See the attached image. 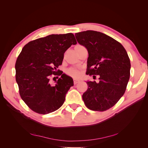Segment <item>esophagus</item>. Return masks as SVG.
Wrapping results in <instances>:
<instances>
[{
  "label": "esophagus",
  "mask_w": 148,
  "mask_h": 148,
  "mask_svg": "<svg viewBox=\"0 0 148 148\" xmlns=\"http://www.w3.org/2000/svg\"><path fill=\"white\" fill-rule=\"evenodd\" d=\"M79 82V80H78V79H73V83H74V84H77Z\"/></svg>",
  "instance_id": "34e87169"
}]
</instances>
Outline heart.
Instances as JSON below:
<instances>
[{
	"label": "heart",
	"instance_id": "1",
	"mask_svg": "<svg viewBox=\"0 0 148 148\" xmlns=\"http://www.w3.org/2000/svg\"><path fill=\"white\" fill-rule=\"evenodd\" d=\"M66 74L71 77L78 78L82 75V71L81 70L79 69L71 67V68H70L66 70Z\"/></svg>",
	"mask_w": 148,
	"mask_h": 148
}]
</instances>
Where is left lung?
I'll return each instance as SVG.
<instances>
[{"label":"left lung","mask_w":148,"mask_h":148,"mask_svg":"<svg viewBox=\"0 0 148 148\" xmlns=\"http://www.w3.org/2000/svg\"><path fill=\"white\" fill-rule=\"evenodd\" d=\"M75 37L88 51L86 74L99 77L98 83H86L88 88L82 96L84 104L92 110L106 111L117 104L126 90L131 67L128 53L119 42L98 31H83Z\"/></svg>","instance_id":"1"}]
</instances>
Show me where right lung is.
<instances>
[{"mask_svg": "<svg viewBox=\"0 0 148 148\" xmlns=\"http://www.w3.org/2000/svg\"><path fill=\"white\" fill-rule=\"evenodd\" d=\"M77 44L74 34H51L29 42L23 47L15 63V78L20 97L30 109L47 114L59 109L73 79L58 70L64 53ZM60 75L52 85L51 75Z\"/></svg>", "mask_w": 148, "mask_h": 148, "instance_id": "add662e5", "label": "right lung"}]
</instances>
